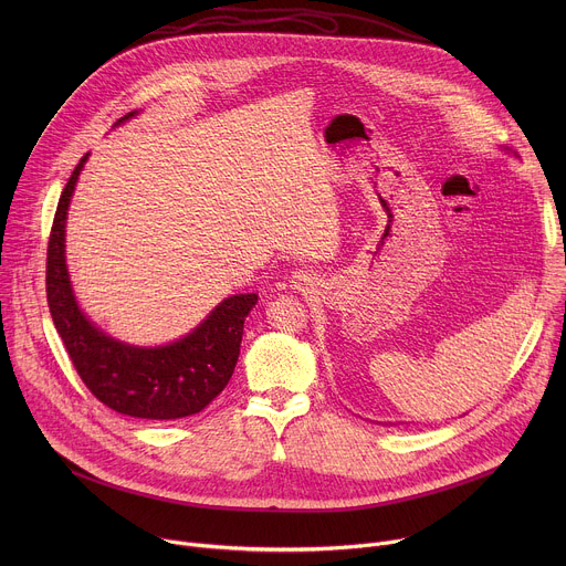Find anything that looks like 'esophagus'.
Masks as SVG:
<instances>
[{
	"label": "esophagus",
	"instance_id": "obj_1",
	"mask_svg": "<svg viewBox=\"0 0 566 566\" xmlns=\"http://www.w3.org/2000/svg\"><path fill=\"white\" fill-rule=\"evenodd\" d=\"M317 284V275L313 271H295L291 277V286L297 291H311Z\"/></svg>",
	"mask_w": 566,
	"mask_h": 566
}]
</instances>
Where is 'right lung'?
I'll return each instance as SVG.
<instances>
[{"label":"right lung","instance_id":"1","mask_svg":"<svg viewBox=\"0 0 566 566\" xmlns=\"http://www.w3.org/2000/svg\"><path fill=\"white\" fill-rule=\"evenodd\" d=\"M127 114L118 123L127 120ZM87 156L71 172L53 217L46 247V302L66 354L87 389L114 412L172 421L201 412L228 385L244 319L258 302L255 293L223 300L201 325L179 343L143 349L105 336L77 308L64 264L66 208Z\"/></svg>","mask_w":566,"mask_h":566}]
</instances>
